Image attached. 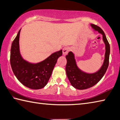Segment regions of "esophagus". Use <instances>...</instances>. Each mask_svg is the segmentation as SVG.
Returning <instances> with one entry per match:
<instances>
[{
	"mask_svg": "<svg viewBox=\"0 0 120 120\" xmlns=\"http://www.w3.org/2000/svg\"><path fill=\"white\" fill-rule=\"evenodd\" d=\"M70 50V48L69 47H64L62 50V52H63V55L64 56H66L67 54L69 52V51Z\"/></svg>",
	"mask_w": 120,
	"mask_h": 120,
	"instance_id": "esophagus-1",
	"label": "esophagus"
}]
</instances>
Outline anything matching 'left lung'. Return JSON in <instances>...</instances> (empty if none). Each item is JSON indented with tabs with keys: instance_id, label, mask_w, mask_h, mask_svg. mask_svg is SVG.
I'll use <instances>...</instances> for the list:
<instances>
[{
	"instance_id": "left-lung-1",
	"label": "left lung",
	"mask_w": 120,
	"mask_h": 120,
	"mask_svg": "<svg viewBox=\"0 0 120 120\" xmlns=\"http://www.w3.org/2000/svg\"><path fill=\"white\" fill-rule=\"evenodd\" d=\"M92 27L95 31H97L102 34L103 40L105 44V59L103 64L98 71L94 74H87L81 71L78 68L74 54L72 52H69L66 58L67 64L66 71L67 76L72 86L78 89H86L96 85L104 76L108 68L109 64V56L110 53V46L104 32L101 27L94 24H91Z\"/></svg>"
}]
</instances>
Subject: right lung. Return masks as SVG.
Masks as SVG:
<instances>
[{
    "label": "right lung",
    "mask_w": 120,
    "mask_h": 120,
    "mask_svg": "<svg viewBox=\"0 0 120 120\" xmlns=\"http://www.w3.org/2000/svg\"><path fill=\"white\" fill-rule=\"evenodd\" d=\"M21 30L13 41L11 50L10 62L14 75L22 84L33 89H41L47 84L57 60L62 51L52 53L38 64H31L24 60L19 52V39Z\"/></svg>",
    "instance_id": "add662e5"
}]
</instances>
